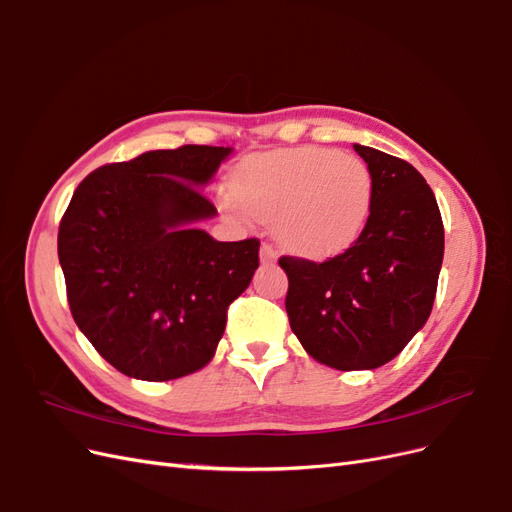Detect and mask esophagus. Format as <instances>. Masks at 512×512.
Returning a JSON list of instances; mask_svg holds the SVG:
<instances>
[{"label":"esophagus","instance_id":"1","mask_svg":"<svg viewBox=\"0 0 512 512\" xmlns=\"http://www.w3.org/2000/svg\"><path fill=\"white\" fill-rule=\"evenodd\" d=\"M277 256H280V252H277V247L273 245V243H269V241H265L260 245V260H275Z\"/></svg>","mask_w":512,"mask_h":512}]
</instances>
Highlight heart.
Returning <instances> with one entry per match:
<instances>
[{"instance_id":"heart-1","label":"heart","mask_w":512,"mask_h":512,"mask_svg":"<svg viewBox=\"0 0 512 512\" xmlns=\"http://www.w3.org/2000/svg\"><path fill=\"white\" fill-rule=\"evenodd\" d=\"M374 181L363 160L324 147H297L243 162L222 207L232 215L275 222L288 250L333 256L361 235Z\"/></svg>"}]
</instances>
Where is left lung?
Masks as SVG:
<instances>
[{"instance_id":"1","label":"left lung","mask_w":512,"mask_h":512,"mask_svg":"<svg viewBox=\"0 0 512 512\" xmlns=\"http://www.w3.org/2000/svg\"><path fill=\"white\" fill-rule=\"evenodd\" d=\"M374 196L346 252L324 262L282 256L290 329L309 356L342 369H376L427 322L444 256L442 215L423 175L406 160L354 145Z\"/></svg>"}]
</instances>
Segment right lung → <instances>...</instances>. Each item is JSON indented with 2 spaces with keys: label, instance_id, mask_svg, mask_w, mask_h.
I'll list each match as a JSON object with an SVG mask.
<instances>
[{
  "label": "right lung",
  "instance_id": "right-lung-1",
  "mask_svg": "<svg viewBox=\"0 0 512 512\" xmlns=\"http://www.w3.org/2000/svg\"><path fill=\"white\" fill-rule=\"evenodd\" d=\"M230 147L183 145L104 164L74 190L57 254L74 322L104 361L164 382L205 367L228 305L258 269V239L222 243L192 224Z\"/></svg>",
  "mask_w": 512,
  "mask_h": 512
}]
</instances>
